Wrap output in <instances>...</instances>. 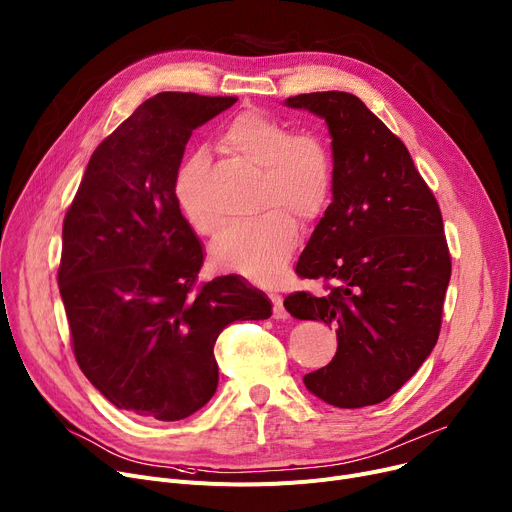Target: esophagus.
I'll list each match as a JSON object with an SVG mask.
<instances>
[{"mask_svg":"<svg viewBox=\"0 0 512 512\" xmlns=\"http://www.w3.org/2000/svg\"><path fill=\"white\" fill-rule=\"evenodd\" d=\"M269 298L274 302V319H280V321L288 319V311L284 309V298L280 294H269Z\"/></svg>","mask_w":512,"mask_h":512,"instance_id":"1","label":"esophagus"}]
</instances>
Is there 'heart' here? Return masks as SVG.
<instances>
[{"instance_id": "b5f03b06", "label": "heart", "mask_w": 512, "mask_h": 512, "mask_svg": "<svg viewBox=\"0 0 512 512\" xmlns=\"http://www.w3.org/2000/svg\"><path fill=\"white\" fill-rule=\"evenodd\" d=\"M218 144L253 162L261 170L259 208L255 220L226 232L214 243L210 257L222 271L241 274L255 282H274L300 241L302 220H315L331 199L333 162L327 144L313 131H294L259 109L234 113L220 129ZM206 158L189 156L175 179V197L191 228L201 236H214L220 224L203 218L193 191Z\"/></svg>"}]
</instances>
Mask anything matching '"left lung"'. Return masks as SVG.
<instances>
[{
  "label": "left lung",
  "instance_id": "1",
  "mask_svg": "<svg viewBox=\"0 0 512 512\" xmlns=\"http://www.w3.org/2000/svg\"><path fill=\"white\" fill-rule=\"evenodd\" d=\"M286 107L325 119L333 154V199L296 274L325 294L284 300L296 319L337 329L333 360L304 374L329 405L381 403L410 381L436 346L451 255L438 203L403 142L350 92H311Z\"/></svg>",
  "mask_w": 512,
  "mask_h": 512
}]
</instances>
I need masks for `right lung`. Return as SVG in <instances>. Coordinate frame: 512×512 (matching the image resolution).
<instances>
[{
	"mask_svg": "<svg viewBox=\"0 0 512 512\" xmlns=\"http://www.w3.org/2000/svg\"><path fill=\"white\" fill-rule=\"evenodd\" d=\"M236 96L160 92L94 150L63 220L59 292L86 379L119 410L175 422L218 387L214 344L271 317L241 276L195 288L203 249L175 197L193 129Z\"/></svg>",
	"mask_w": 512,
	"mask_h": 512,
	"instance_id": "right-lung-1",
	"label": "right lung"
}]
</instances>
